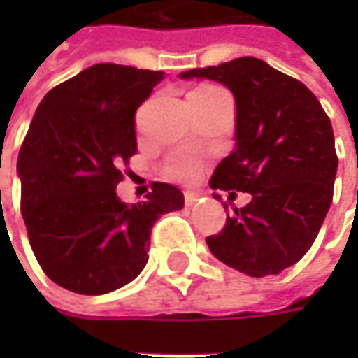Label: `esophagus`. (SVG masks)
<instances>
[{"mask_svg": "<svg viewBox=\"0 0 358 358\" xmlns=\"http://www.w3.org/2000/svg\"><path fill=\"white\" fill-rule=\"evenodd\" d=\"M197 199H199V195L194 194V192H186V194H184V201H186V207H194L195 203H197Z\"/></svg>", "mask_w": 358, "mask_h": 358, "instance_id": "34e87169", "label": "esophagus"}]
</instances>
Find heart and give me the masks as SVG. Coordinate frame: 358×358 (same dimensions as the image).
I'll list each match as a JSON object with an SVG mask.
<instances>
[{
	"label": "heart",
	"mask_w": 358,
	"mask_h": 358,
	"mask_svg": "<svg viewBox=\"0 0 358 358\" xmlns=\"http://www.w3.org/2000/svg\"><path fill=\"white\" fill-rule=\"evenodd\" d=\"M213 86H203V88L197 90H209ZM166 174L174 180H182V182H187V180H194L199 171H201V164L197 159L189 155H174L166 161V166H164Z\"/></svg>",
	"instance_id": "obj_1"
}]
</instances>
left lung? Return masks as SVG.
<instances>
[{
  "instance_id": "1",
  "label": "left lung",
  "mask_w": 358,
  "mask_h": 358,
  "mask_svg": "<svg viewBox=\"0 0 358 358\" xmlns=\"http://www.w3.org/2000/svg\"><path fill=\"white\" fill-rule=\"evenodd\" d=\"M180 78L215 80L236 99V145L210 187L248 192L251 201L207 238L210 253L248 276L282 272L310 249L331 205L338 155L330 118L303 82L261 59L192 69Z\"/></svg>"
}]
</instances>
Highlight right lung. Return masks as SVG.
Listing matches in <instances>:
<instances>
[{"mask_svg":"<svg viewBox=\"0 0 358 358\" xmlns=\"http://www.w3.org/2000/svg\"><path fill=\"white\" fill-rule=\"evenodd\" d=\"M161 71L99 63L45 94L20 148V210L38 263L69 292L103 295L130 284L148 263L149 234L184 194L153 184L126 205L117 184L138 151L136 110Z\"/></svg>","mask_w":358,"mask_h":358,"instance_id":"1","label":"right lung"}]
</instances>
